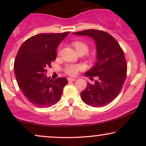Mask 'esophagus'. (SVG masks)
I'll return each mask as SVG.
<instances>
[{
  "label": "esophagus",
  "mask_w": 146,
  "mask_h": 146,
  "mask_svg": "<svg viewBox=\"0 0 146 146\" xmlns=\"http://www.w3.org/2000/svg\"><path fill=\"white\" fill-rule=\"evenodd\" d=\"M68 81L74 82V81H76V79H75V78H68Z\"/></svg>",
  "instance_id": "34e87169"
}]
</instances>
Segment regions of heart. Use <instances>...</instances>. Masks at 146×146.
<instances>
[{
    "mask_svg": "<svg viewBox=\"0 0 146 146\" xmlns=\"http://www.w3.org/2000/svg\"><path fill=\"white\" fill-rule=\"evenodd\" d=\"M72 44L74 46L77 52L78 53H82L84 54L86 53L89 49V45L87 44L86 42L83 41L77 40L74 41L72 42ZM83 68V66L80 64H68L65 67V72L67 73L68 75H71V76H74L77 75L79 71L82 70Z\"/></svg>",
    "mask_w": 146,
    "mask_h": 146,
    "instance_id": "b5f03b06",
    "label": "heart"
}]
</instances>
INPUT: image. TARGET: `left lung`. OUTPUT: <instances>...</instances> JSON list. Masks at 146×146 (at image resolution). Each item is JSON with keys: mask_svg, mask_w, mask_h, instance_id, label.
Instances as JSON below:
<instances>
[{"mask_svg": "<svg viewBox=\"0 0 146 146\" xmlns=\"http://www.w3.org/2000/svg\"><path fill=\"white\" fill-rule=\"evenodd\" d=\"M93 38L97 48V61L85 73L90 80L97 78L94 84L88 83L81 93V98L87 105L102 107L113 102L121 91L127 73V64L123 50L109 33L101 30L88 29L73 33Z\"/></svg>", "mask_w": 146, "mask_h": 146, "instance_id": "1", "label": "left lung"}]
</instances>
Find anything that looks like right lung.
I'll return each instance as SVG.
<instances>
[{"label":"right lung","instance_id":"1","mask_svg":"<svg viewBox=\"0 0 146 146\" xmlns=\"http://www.w3.org/2000/svg\"><path fill=\"white\" fill-rule=\"evenodd\" d=\"M69 31L40 33L23 42L14 62V73L19 88L36 107H51L61 99L68 84L64 78L53 80L46 76V68L56 59L57 48Z\"/></svg>","mask_w":146,"mask_h":146}]
</instances>
